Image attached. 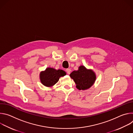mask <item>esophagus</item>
Masks as SVG:
<instances>
[{
    "label": "esophagus",
    "instance_id": "1",
    "mask_svg": "<svg viewBox=\"0 0 133 133\" xmlns=\"http://www.w3.org/2000/svg\"><path fill=\"white\" fill-rule=\"evenodd\" d=\"M70 69H69V68H68V69H66V72H67V73L68 74H70Z\"/></svg>",
    "mask_w": 133,
    "mask_h": 133
}]
</instances>
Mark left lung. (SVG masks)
Segmentation results:
<instances>
[{
  "mask_svg": "<svg viewBox=\"0 0 133 133\" xmlns=\"http://www.w3.org/2000/svg\"><path fill=\"white\" fill-rule=\"evenodd\" d=\"M76 88L79 90H86L90 88L96 81V74L92 70L87 69L85 66H81L78 70H74L70 74Z\"/></svg>",
  "mask_w": 133,
  "mask_h": 133,
  "instance_id": "obj_1",
  "label": "left lung"
}]
</instances>
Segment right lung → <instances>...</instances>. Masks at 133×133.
<instances>
[{
    "label": "right lung",
    "instance_id": "add662e5",
    "mask_svg": "<svg viewBox=\"0 0 133 133\" xmlns=\"http://www.w3.org/2000/svg\"><path fill=\"white\" fill-rule=\"evenodd\" d=\"M66 75V72L63 70H56L53 68L48 67L45 71L41 72L40 79L44 86L51 87L58 82L60 77H63Z\"/></svg>",
    "mask_w": 133,
    "mask_h": 133
}]
</instances>
